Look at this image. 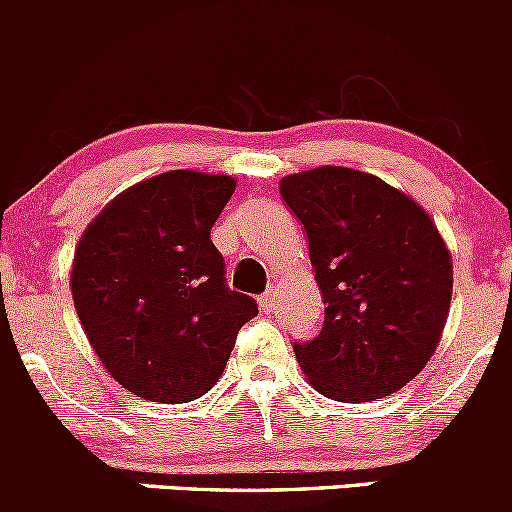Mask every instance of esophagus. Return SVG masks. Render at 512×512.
<instances>
[{
	"label": "esophagus",
	"instance_id": "34e87169",
	"mask_svg": "<svg viewBox=\"0 0 512 512\" xmlns=\"http://www.w3.org/2000/svg\"><path fill=\"white\" fill-rule=\"evenodd\" d=\"M258 306H261L263 313H273L276 311L278 301H276V288H268L261 298H258Z\"/></svg>",
	"mask_w": 512,
	"mask_h": 512
}]
</instances>
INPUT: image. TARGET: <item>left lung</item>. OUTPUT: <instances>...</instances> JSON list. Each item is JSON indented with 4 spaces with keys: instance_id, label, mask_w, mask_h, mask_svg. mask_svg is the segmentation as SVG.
Masks as SVG:
<instances>
[{
    "instance_id": "left-lung-1",
    "label": "left lung",
    "mask_w": 512,
    "mask_h": 512,
    "mask_svg": "<svg viewBox=\"0 0 512 512\" xmlns=\"http://www.w3.org/2000/svg\"><path fill=\"white\" fill-rule=\"evenodd\" d=\"M308 236L326 316L293 343L311 386L333 401L396 393L426 368L443 333L453 261L430 216L378 176L318 166L281 179Z\"/></svg>"
}]
</instances>
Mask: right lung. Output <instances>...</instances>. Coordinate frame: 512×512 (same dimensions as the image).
Wrapping results in <instances>:
<instances>
[{
	"instance_id": "add662e5",
	"label": "right lung",
	"mask_w": 512,
	"mask_h": 512,
	"mask_svg": "<svg viewBox=\"0 0 512 512\" xmlns=\"http://www.w3.org/2000/svg\"><path fill=\"white\" fill-rule=\"evenodd\" d=\"M236 181L166 171L116 196L84 231L72 296L106 371L134 396L186 403L214 388L258 313L231 291L211 226Z\"/></svg>"
}]
</instances>
